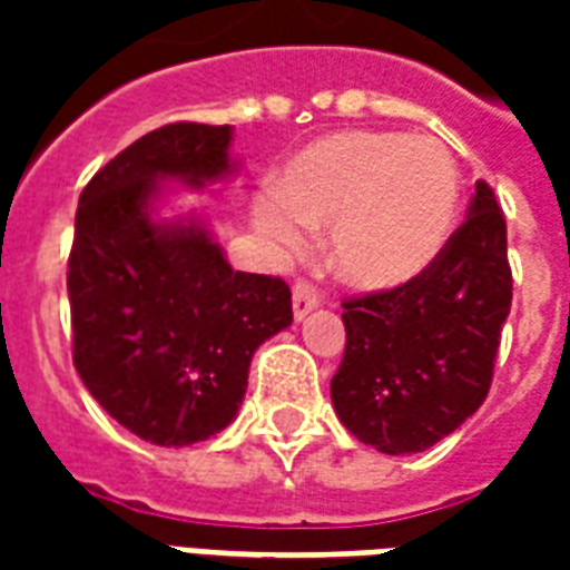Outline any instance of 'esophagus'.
I'll return each mask as SVG.
<instances>
[{
	"label": "esophagus",
	"mask_w": 570,
	"mask_h": 570,
	"mask_svg": "<svg viewBox=\"0 0 570 570\" xmlns=\"http://www.w3.org/2000/svg\"><path fill=\"white\" fill-rule=\"evenodd\" d=\"M320 307V293H316V286L307 284V281H295L293 286V316L295 322H302L304 316L311 311Z\"/></svg>",
	"instance_id": "obj_1"
}]
</instances>
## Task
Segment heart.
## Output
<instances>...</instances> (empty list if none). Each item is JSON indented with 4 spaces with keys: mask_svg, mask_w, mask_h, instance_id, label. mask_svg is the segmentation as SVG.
Here are the masks:
<instances>
[{
    "mask_svg": "<svg viewBox=\"0 0 570 570\" xmlns=\"http://www.w3.org/2000/svg\"><path fill=\"white\" fill-rule=\"evenodd\" d=\"M459 197V165L441 138L343 129L284 165L254 222L286 254L331 227V263L346 284L396 289L441 257Z\"/></svg>",
    "mask_w": 570,
    "mask_h": 570,
    "instance_id": "b5f03b06",
    "label": "heart"
}]
</instances>
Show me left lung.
<instances>
[{
  "instance_id": "obj_1",
  "label": "left lung",
  "mask_w": 570,
  "mask_h": 570,
  "mask_svg": "<svg viewBox=\"0 0 570 570\" xmlns=\"http://www.w3.org/2000/svg\"><path fill=\"white\" fill-rule=\"evenodd\" d=\"M346 352L331 379L340 423L387 455L423 452L485 402L512 307L505 218L476 183L468 218L423 275L343 302Z\"/></svg>"
}]
</instances>
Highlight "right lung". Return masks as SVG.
<instances>
[{"instance_id": "1", "label": "right lung", "mask_w": 570, "mask_h": 570, "mask_svg": "<svg viewBox=\"0 0 570 570\" xmlns=\"http://www.w3.org/2000/svg\"><path fill=\"white\" fill-rule=\"evenodd\" d=\"M233 127L168 124L120 150L79 195L67 259L73 364L124 429L189 446L233 423L250 357L293 322L281 277L233 272L200 215L156 222L165 183L236 171Z\"/></svg>"}]
</instances>
